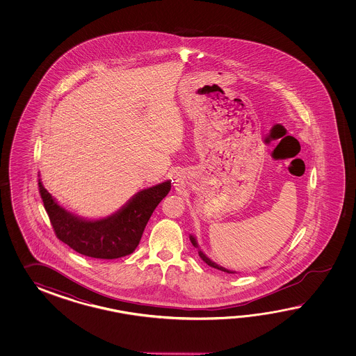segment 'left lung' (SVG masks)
<instances>
[{"label": "left lung", "mask_w": 356, "mask_h": 356, "mask_svg": "<svg viewBox=\"0 0 356 356\" xmlns=\"http://www.w3.org/2000/svg\"><path fill=\"white\" fill-rule=\"evenodd\" d=\"M189 239H191V243H192V244H193L196 248H198V244H197L196 238H195L193 235H191V236H189ZM198 254H200V257L202 258V261H204V264H207V265L210 266V267L218 268V270H220V271H224V273H232V271H229V270H227V268H224V267H221V266L216 265L215 262H212L210 258H207L206 256H204V253L202 252V250H198Z\"/></svg>", "instance_id": "8db88e82"}]
</instances>
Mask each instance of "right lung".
Here are the masks:
<instances>
[{"instance_id":"add662e5","label":"right lung","mask_w":356,"mask_h":356,"mask_svg":"<svg viewBox=\"0 0 356 356\" xmlns=\"http://www.w3.org/2000/svg\"><path fill=\"white\" fill-rule=\"evenodd\" d=\"M38 184L56 236L77 253L99 259L124 257L136 250L152 212L172 187L167 181L143 189L113 215L85 220L60 207L40 179Z\"/></svg>"}]
</instances>
